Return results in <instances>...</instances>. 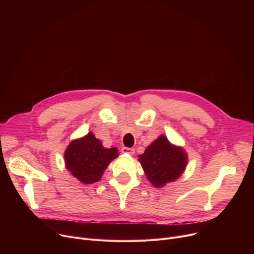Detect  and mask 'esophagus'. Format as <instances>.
<instances>
[{
    "label": "esophagus",
    "instance_id": "esophagus-1",
    "mask_svg": "<svg viewBox=\"0 0 254 254\" xmlns=\"http://www.w3.org/2000/svg\"><path fill=\"white\" fill-rule=\"evenodd\" d=\"M122 152L123 153H128V154H134L135 153V149L134 148H129V147H123L122 148Z\"/></svg>",
    "mask_w": 254,
    "mask_h": 254
}]
</instances>
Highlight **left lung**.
I'll return each mask as SVG.
<instances>
[{
    "label": "left lung",
    "instance_id": "8db88e82",
    "mask_svg": "<svg viewBox=\"0 0 254 254\" xmlns=\"http://www.w3.org/2000/svg\"><path fill=\"white\" fill-rule=\"evenodd\" d=\"M139 161L150 183L155 188H163L181 176L188 165V155L162 135L139 155Z\"/></svg>",
    "mask_w": 254,
    "mask_h": 254
}]
</instances>
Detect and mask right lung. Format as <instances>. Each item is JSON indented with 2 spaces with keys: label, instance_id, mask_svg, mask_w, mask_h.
<instances>
[{
  "label": "right lung",
  "instance_id": "add662e5",
  "mask_svg": "<svg viewBox=\"0 0 254 254\" xmlns=\"http://www.w3.org/2000/svg\"><path fill=\"white\" fill-rule=\"evenodd\" d=\"M118 156L116 147L105 148L92 132L70 143L64 151L65 168L80 182H98L108 165Z\"/></svg>",
  "mask_w": 254,
  "mask_h": 254
}]
</instances>
